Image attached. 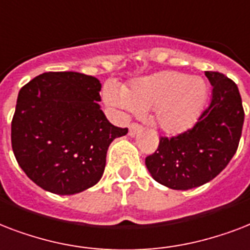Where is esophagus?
I'll return each mask as SVG.
<instances>
[{"mask_svg":"<svg viewBox=\"0 0 250 250\" xmlns=\"http://www.w3.org/2000/svg\"><path fill=\"white\" fill-rule=\"evenodd\" d=\"M141 130H142L141 125H138V124H131L130 126H129V135L130 137H135Z\"/></svg>","mask_w":250,"mask_h":250,"instance_id":"esophagus-1","label":"esophagus"}]
</instances>
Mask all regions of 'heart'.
I'll use <instances>...</instances> for the list:
<instances>
[{"instance_id":"1","label":"heart","mask_w":250,"mask_h":250,"mask_svg":"<svg viewBox=\"0 0 250 250\" xmlns=\"http://www.w3.org/2000/svg\"><path fill=\"white\" fill-rule=\"evenodd\" d=\"M208 94L202 77L167 70L137 79L127 88L107 82L103 99L120 116L151 109L152 123L160 130L179 134L197 123Z\"/></svg>"}]
</instances>
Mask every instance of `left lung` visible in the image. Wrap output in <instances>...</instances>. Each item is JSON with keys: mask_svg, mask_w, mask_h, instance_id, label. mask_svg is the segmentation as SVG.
<instances>
[{"mask_svg": "<svg viewBox=\"0 0 250 250\" xmlns=\"http://www.w3.org/2000/svg\"><path fill=\"white\" fill-rule=\"evenodd\" d=\"M212 86L211 102L185 133L166 138L146 158L152 179L175 190L211 181L227 167L239 146L244 109L236 83L218 71H205Z\"/></svg>", "mask_w": 250, "mask_h": 250, "instance_id": "1", "label": "left lung"}]
</instances>
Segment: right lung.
<instances>
[{
	"label": "right lung",
	"mask_w": 250,
	"mask_h": 250,
	"mask_svg": "<svg viewBox=\"0 0 250 250\" xmlns=\"http://www.w3.org/2000/svg\"><path fill=\"white\" fill-rule=\"evenodd\" d=\"M99 79L77 71H49L21 88L11 123L19 167L44 190L70 195L103 176L108 147L127 129L100 109Z\"/></svg>",
	"instance_id": "1"
}]
</instances>
